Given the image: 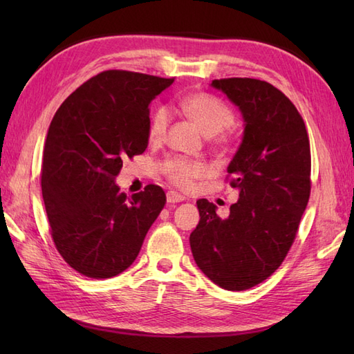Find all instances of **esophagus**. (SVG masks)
<instances>
[{
  "label": "esophagus",
  "mask_w": 354,
  "mask_h": 354,
  "mask_svg": "<svg viewBox=\"0 0 354 354\" xmlns=\"http://www.w3.org/2000/svg\"><path fill=\"white\" fill-rule=\"evenodd\" d=\"M181 201H185V196L176 194V192H173V190L167 192V202L168 203H177V202H181Z\"/></svg>",
  "instance_id": "34e87169"
}]
</instances>
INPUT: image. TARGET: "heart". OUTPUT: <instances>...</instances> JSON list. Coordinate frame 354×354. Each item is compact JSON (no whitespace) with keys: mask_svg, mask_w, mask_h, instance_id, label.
Segmentation results:
<instances>
[{"mask_svg":"<svg viewBox=\"0 0 354 354\" xmlns=\"http://www.w3.org/2000/svg\"><path fill=\"white\" fill-rule=\"evenodd\" d=\"M181 113L194 121L205 136H216L229 128L234 115L223 100L207 93H194L178 102ZM169 122L168 111L162 106L152 112L147 125V137L151 142H160L164 138ZM162 173L167 178L181 189H189L194 181L205 174V167L198 160L173 156L162 164Z\"/></svg>","mask_w":354,"mask_h":354,"instance_id":"obj_1","label":"heart"}]
</instances>
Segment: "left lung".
<instances>
[{
  "mask_svg": "<svg viewBox=\"0 0 354 354\" xmlns=\"http://www.w3.org/2000/svg\"><path fill=\"white\" fill-rule=\"evenodd\" d=\"M245 121L242 143L227 167L239 199L227 218L207 199L190 234L199 269L227 291L261 283L282 264L310 198V142L294 103L272 84L254 78L214 80Z\"/></svg>",
  "mask_w": 354,
  "mask_h": 354,
  "instance_id": "obj_1",
  "label": "left lung"
}]
</instances>
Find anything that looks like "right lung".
I'll return each instance as SVG.
<instances>
[{
  "mask_svg": "<svg viewBox=\"0 0 354 354\" xmlns=\"http://www.w3.org/2000/svg\"><path fill=\"white\" fill-rule=\"evenodd\" d=\"M174 78L104 71L62 103L50 124L41 168L42 199L59 254L73 270L109 279L137 259L165 205L162 187L127 198L115 185L125 156L149 143V104Z\"/></svg>",
  "mask_w": 354,
  "mask_h": 354,
  "instance_id": "right-lung-1",
  "label": "right lung"
}]
</instances>
